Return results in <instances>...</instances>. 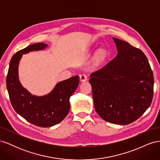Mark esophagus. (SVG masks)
I'll return each instance as SVG.
<instances>
[{
  "label": "esophagus",
  "instance_id": "obj_1",
  "mask_svg": "<svg viewBox=\"0 0 160 160\" xmlns=\"http://www.w3.org/2000/svg\"><path fill=\"white\" fill-rule=\"evenodd\" d=\"M80 80L81 81H87V80H88V76H87V75H85V73L80 75Z\"/></svg>",
  "mask_w": 160,
  "mask_h": 160
}]
</instances>
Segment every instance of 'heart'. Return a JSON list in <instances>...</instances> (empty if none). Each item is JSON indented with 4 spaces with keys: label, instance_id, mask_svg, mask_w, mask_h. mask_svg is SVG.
<instances>
[{
    "label": "heart",
    "instance_id": "obj_1",
    "mask_svg": "<svg viewBox=\"0 0 160 160\" xmlns=\"http://www.w3.org/2000/svg\"><path fill=\"white\" fill-rule=\"evenodd\" d=\"M105 53L103 51H100L98 53V55L96 57V61H95L96 65H98L101 61H102L105 58Z\"/></svg>",
    "mask_w": 160,
    "mask_h": 160
}]
</instances>
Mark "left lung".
I'll use <instances>...</instances> for the list:
<instances>
[{"label":"left lung","mask_w":160,"mask_h":160,"mask_svg":"<svg viewBox=\"0 0 160 160\" xmlns=\"http://www.w3.org/2000/svg\"><path fill=\"white\" fill-rule=\"evenodd\" d=\"M118 55L92 72L89 83L95 109L103 120L128 125L152 103L154 79L146 56L128 42L113 38Z\"/></svg>","instance_id":"left-lung-1"}]
</instances>
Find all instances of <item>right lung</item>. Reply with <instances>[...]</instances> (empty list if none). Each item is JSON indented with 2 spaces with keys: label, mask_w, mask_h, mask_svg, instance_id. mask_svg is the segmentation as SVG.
<instances>
[{
  "label": "right lung",
  "mask_w": 160,
  "mask_h": 160,
  "mask_svg": "<svg viewBox=\"0 0 160 160\" xmlns=\"http://www.w3.org/2000/svg\"><path fill=\"white\" fill-rule=\"evenodd\" d=\"M47 46L38 42L17 51L11 59L7 76V88L12 108L28 122L38 127H51L62 122L70 109L69 99L78 87L76 75L59 82L49 94L32 95L23 88L18 78V66L22 54L42 50Z\"/></svg>",
  "instance_id": "right-lung-1"
}]
</instances>
